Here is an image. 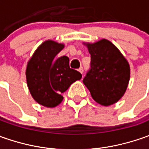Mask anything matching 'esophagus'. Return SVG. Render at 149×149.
I'll list each match as a JSON object with an SVG mask.
<instances>
[{
  "label": "esophagus",
  "instance_id": "1",
  "mask_svg": "<svg viewBox=\"0 0 149 149\" xmlns=\"http://www.w3.org/2000/svg\"><path fill=\"white\" fill-rule=\"evenodd\" d=\"M79 73H81V74H83V72H84L83 67H80V68L79 69Z\"/></svg>",
  "mask_w": 149,
  "mask_h": 149
}]
</instances>
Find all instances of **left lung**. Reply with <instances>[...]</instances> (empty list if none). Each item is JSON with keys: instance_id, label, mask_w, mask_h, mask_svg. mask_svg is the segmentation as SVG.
Segmentation results:
<instances>
[{"instance_id": "1", "label": "left lung", "mask_w": 149, "mask_h": 149, "mask_svg": "<svg viewBox=\"0 0 149 149\" xmlns=\"http://www.w3.org/2000/svg\"><path fill=\"white\" fill-rule=\"evenodd\" d=\"M83 44L91 55V69L84 78L83 83L98 104L109 106L117 103L129 85L130 66L128 60L106 39Z\"/></svg>"}]
</instances>
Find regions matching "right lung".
I'll use <instances>...</instances> for the list:
<instances>
[{
  "mask_svg": "<svg viewBox=\"0 0 149 149\" xmlns=\"http://www.w3.org/2000/svg\"><path fill=\"white\" fill-rule=\"evenodd\" d=\"M65 45L48 40L44 41L31 57L26 70V82L33 99L47 108L59 105L62 93L82 74L70 68L67 56L56 58Z\"/></svg>",
  "mask_w": 149,
  "mask_h": 149,
  "instance_id": "obj_1",
  "label": "right lung"
}]
</instances>
